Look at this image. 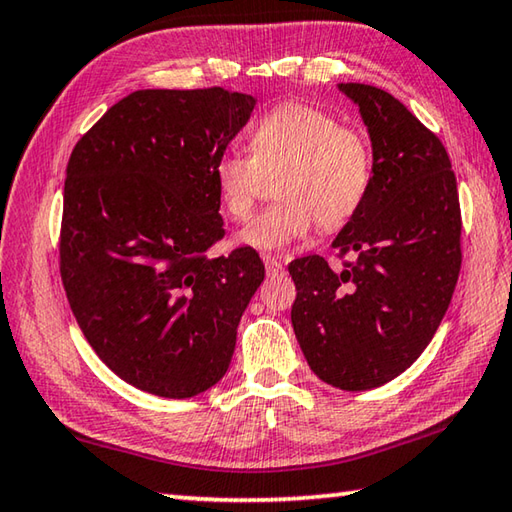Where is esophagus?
Masks as SVG:
<instances>
[{
    "mask_svg": "<svg viewBox=\"0 0 512 512\" xmlns=\"http://www.w3.org/2000/svg\"><path fill=\"white\" fill-rule=\"evenodd\" d=\"M264 264L268 275H280L284 271V262L277 255H264Z\"/></svg>",
    "mask_w": 512,
    "mask_h": 512,
    "instance_id": "1",
    "label": "esophagus"
}]
</instances>
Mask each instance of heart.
Returning a JSON list of instances; mask_svg holds the SVG:
<instances>
[{"mask_svg":"<svg viewBox=\"0 0 512 512\" xmlns=\"http://www.w3.org/2000/svg\"><path fill=\"white\" fill-rule=\"evenodd\" d=\"M277 173L280 201L259 212L239 241L280 250L318 228L334 232L352 221L372 185V151L366 137L329 112L305 103H280L255 121L250 153L228 149L214 160L212 178L223 212L248 219Z\"/></svg>","mask_w":512,"mask_h":512,"instance_id":"heart-1","label":"heart"}]
</instances>
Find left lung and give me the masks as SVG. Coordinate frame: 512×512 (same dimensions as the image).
I'll return each instance as SVG.
<instances>
[{
    "instance_id": "obj_1",
    "label": "left lung",
    "mask_w": 512,
    "mask_h": 512,
    "mask_svg": "<svg viewBox=\"0 0 512 512\" xmlns=\"http://www.w3.org/2000/svg\"><path fill=\"white\" fill-rule=\"evenodd\" d=\"M339 88L368 126L372 185L334 239L341 266L320 255L289 264L298 291L291 323L325 384L370 391L409 368L436 334L461 273L463 221L436 133L386 90Z\"/></svg>"
}]
</instances>
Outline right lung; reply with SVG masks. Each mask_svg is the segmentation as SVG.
Masks as SVG:
<instances>
[{"label": "right lung", "instance_id": "1", "mask_svg": "<svg viewBox=\"0 0 512 512\" xmlns=\"http://www.w3.org/2000/svg\"><path fill=\"white\" fill-rule=\"evenodd\" d=\"M253 108L223 88L137 90L69 155L60 280L92 350L140 391L185 400L230 366L264 262L250 246L210 257L212 167Z\"/></svg>", "mask_w": 512, "mask_h": 512}]
</instances>
